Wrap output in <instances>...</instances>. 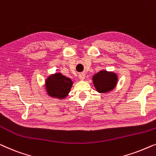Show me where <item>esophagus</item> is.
<instances>
[{"label": "esophagus", "instance_id": "esophagus-1", "mask_svg": "<svg viewBox=\"0 0 156 156\" xmlns=\"http://www.w3.org/2000/svg\"><path fill=\"white\" fill-rule=\"evenodd\" d=\"M85 76V73H81L78 74V77H79V78L80 79V80H84Z\"/></svg>", "mask_w": 156, "mask_h": 156}]
</instances>
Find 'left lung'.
<instances>
[{"mask_svg":"<svg viewBox=\"0 0 156 156\" xmlns=\"http://www.w3.org/2000/svg\"><path fill=\"white\" fill-rule=\"evenodd\" d=\"M96 90L100 93H107L115 87L117 82V76L115 73L106 71H101L93 78Z\"/></svg>","mask_w":156,"mask_h":156,"instance_id":"1","label":"left lung"}]
</instances>
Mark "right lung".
Segmentation results:
<instances>
[{"instance_id": "add662e5", "label": "right lung", "mask_w": 156, "mask_h": 156, "mask_svg": "<svg viewBox=\"0 0 156 156\" xmlns=\"http://www.w3.org/2000/svg\"><path fill=\"white\" fill-rule=\"evenodd\" d=\"M73 84L71 80L61 73L50 76L46 81L47 93L51 97L63 98L68 95Z\"/></svg>"}]
</instances>
